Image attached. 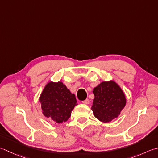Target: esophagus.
Masks as SVG:
<instances>
[{
    "mask_svg": "<svg viewBox=\"0 0 158 158\" xmlns=\"http://www.w3.org/2000/svg\"><path fill=\"white\" fill-rule=\"evenodd\" d=\"M82 103H83V104L88 105V104L89 103V101L88 99H85V100H84V101H82Z\"/></svg>",
    "mask_w": 158,
    "mask_h": 158,
    "instance_id": "esophagus-1",
    "label": "esophagus"
}]
</instances>
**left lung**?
<instances>
[{
    "instance_id": "left-lung-1",
    "label": "left lung",
    "mask_w": 158,
    "mask_h": 158,
    "mask_svg": "<svg viewBox=\"0 0 158 158\" xmlns=\"http://www.w3.org/2000/svg\"><path fill=\"white\" fill-rule=\"evenodd\" d=\"M91 107L94 116L103 123L116 118L126 106V97L120 85L113 80L102 81L93 89Z\"/></svg>"
}]
</instances>
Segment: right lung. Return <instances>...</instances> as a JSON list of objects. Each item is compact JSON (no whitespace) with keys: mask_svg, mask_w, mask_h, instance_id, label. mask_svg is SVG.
<instances>
[{"mask_svg":"<svg viewBox=\"0 0 158 158\" xmlns=\"http://www.w3.org/2000/svg\"><path fill=\"white\" fill-rule=\"evenodd\" d=\"M42 114L55 124L66 122L77 106L75 95L63 82L49 81L40 96Z\"/></svg>","mask_w":158,"mask_h":158,"instance_id":"right-lung-1","label":"right lung"}]
</instances>
